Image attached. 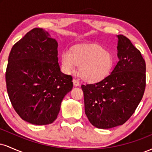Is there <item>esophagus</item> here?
Returning <instances> with one entry per match:
<instances>
[{"mask_svg":"<svg viewBox=\"0 0 152 152\" xmlns=\"http://www.w3.org/2000/svg\"><path fill=\"white\" fill-rule=\"evenodd\" d=\"M73 83H74V86H78L80 85L79 81L76 79H73Z\"/></svg>","mask_w":152,"mask_h":152,"instance_id":"esophagus-1","label":"esophagus"}]
</instances>
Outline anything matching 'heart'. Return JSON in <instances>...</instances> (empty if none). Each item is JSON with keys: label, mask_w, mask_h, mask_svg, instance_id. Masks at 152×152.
Returning <instances> with one entry per match:
<instances>
[{"label": "heart", "mask_w": 152, "mask_h": 152, "mask_svg": "<svg viewBox=\"0 0 152 152\" xmlns=\"http://www.w3.org/2000/svg\"><path fill=\"white\" fill-rule=\"evenodd\" d=\"M61 61L63 70L66 74L74 72L76 65H79L80 76L88 82H96L105 78L114 65L112 54L97 44L78 46L72 52L64 50Z\"/></svg>", "instance_id": "heart-1"}]
</instances>
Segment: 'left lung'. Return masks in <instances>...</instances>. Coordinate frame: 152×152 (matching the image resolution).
I'll return each mask as SVG.
<instances>
[{
	"label": "left lung",
	"mask_w": 152,
	"mask_h": 152,
	"mask_svg": "<svg viewBox=\"0 0 152 152\" xmlns=\"http://www.w3.org/2000/svg\"><path fill=\"white\" fill-rule=\"evenodd\" d=\"M118 61L109 76L82 85L85 114L93 126L110 129L124 124L142 100L146 86V64L130 40L118 35Z\"/></svg>",
	"instance_id": "left-lung-1"
}]
</instances>
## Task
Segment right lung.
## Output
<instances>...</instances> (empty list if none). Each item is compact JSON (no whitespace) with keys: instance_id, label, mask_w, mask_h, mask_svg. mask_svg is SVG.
<instances>
[{"instance_id":"right-lung-1","label":"right lung","mask_w":152,"mask_h":152,"mask_svg":"<svg viewBox=\"0 0 152 152\" xmlns=\"http://www.w3.org/2000/svg\"><path fill=\"white\" fill-rule=\"evenodd\" d=\"M58 43L36 28L13 46L6 73L7 91L13 109L24 121L50 124L56 119L72 77L61 71Z\"/></svg>"}]
</instances>
